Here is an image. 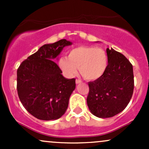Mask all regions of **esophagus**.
Here are the masks:
<instances>
[{
    "label": "esophagus",
    "mask_w": 149,
    "mask_h": 149,
    "mask_svg": "<svg viewBox=\"0 0 149 149\" xmlns=\"http://www.w3.org/2000/svg\"><path fill=\"white\" fill-rule=\"evenodd\" d=\"M82 83V80H80L79 79H76V84H80V83Z\"/></svg>",
    "instance_id": "obj_1"
}]
</instances>
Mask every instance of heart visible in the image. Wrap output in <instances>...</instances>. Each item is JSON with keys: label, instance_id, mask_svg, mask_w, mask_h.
Segmentation results:
<instances>
[{"label": "heart", "instance_id": "obj_1", "mask_svg": "<svg viewBox=\"0 0 149 149\" xmlns=\"http://www.w3.org/2000/svg\"><path fill=\"white\" fill-rule=\"evenodd\" d=\"M109 59L104 49L92 46H78L71 49L68 57H62L59 66L67 77L72 78L78 73L89 80L100 78L107 71Z\"/></svg>", "mask_w": 149, "mask_h": 149}]
</instances>
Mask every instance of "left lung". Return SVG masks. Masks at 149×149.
<instances>
[{
    "mask_svg": "<svg viewBox=\"0 0 149 149\" xmlns=\"http://www.w3.org/2000/svg\"><path fill=\"white\" fill-rule=\"evenodd\" d=\"M109 64L101 78L89 82L87 104L90 112L101 118H111L124 110L134 90L132 65L123 54L107 49Z\"/></svg>",
    "mask_w": 149,
    "mask_h": 149,
    "instance_id": "8db88e82",
    "label": "left lung"
}]
</instances>
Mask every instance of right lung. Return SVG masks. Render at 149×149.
I'll return each mask as SVG.
<instances>
[{
	"label": "right lung",
	"mask_w": 149,
	"mask_h": 149,
	"mask_svg": "<svg viewBox=\"0 0 149 149\" xmlns=\"http://www.w3.org/2000/svg\"><path fill=\"white\" fill-rule=\"evenodd\" d=\"M72 45L66 39L45 44L20 64L17 89L23 107L38 119L52 120L66 112L76 79H67L54 62L63 48Z\"/></svg>",
	"instance_id": "add662e5"
}]
</instances>
